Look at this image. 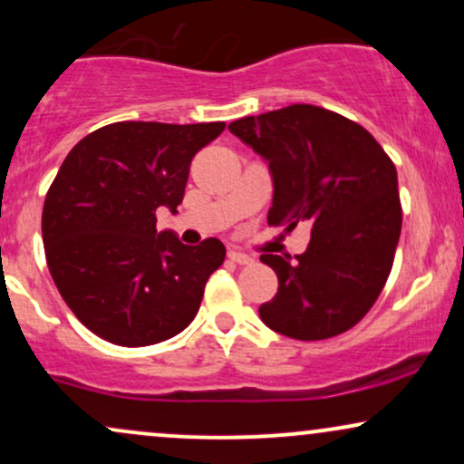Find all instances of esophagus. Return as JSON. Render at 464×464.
Segmentation results:
<instances>
[{"label":"esophagus","mask_w":464,"mask_h":464,"mask_svg":"<svg viewBox=\"0 0 464 464\" xmlns=\"http://www.w3.org/2000/svg\"><path fill=\"white\" fill-rule=\"evenodd\" d=\"M228 259H231V262H236V264H253V257H250V255H246V253H242V250H237V248H231L228 250Z\"/></svg>","instance_id":"esophagus-1"}]
</instances>
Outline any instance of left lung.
Wrapping results in <instances>:
<instances>
[{
	"label": "left lung",
	"mask_w": 464,
	"mask_h": 464,
	"mask_svg": "<svg viewBox=\"0 0 464 464\" xmlns=\"http://www.w3.org/2000/svg\"><path fill=\"white\" fill-rule=\"evenodd\" d=\"M228 130L268 161V225L292 231L312 222L296 262L262 255L279 279L259 307L270 329L295 340H324L358 324L391 275L401 233L397 169L369 130L312 104L242 117Z\"/></svg>",
	"instance_id": "1"
}]
</instances>
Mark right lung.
<instances>
[{
    "instance_id": "right-lung-1",
    "label": "right lung",
    "mask_w": 464,
    "mask_h": 464,
    "mask_svg": "<svg viewBox=\"0 0 464 464\" xmlns=\"http://www.w3.org/2000/svg\"><path fill=\"white\" fill-rule=\"evenodd\" d=\"M225 121H115L80 140L44 205V246L69 310L120 347H148L183 332L198 314L225 244L188 246L157 233V209L177 214L194 154Z\"/></svg>"
}]
</instances>
